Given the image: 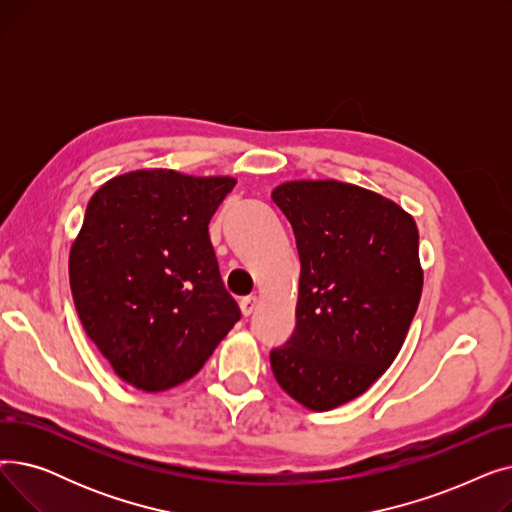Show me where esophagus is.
<instances>
[{
	"instance_id": "esophagus-1",
	"label": "esophagus",
	"mask_w": 512,
	"mask_h": 512,
	"mask_svg": "<svg viewBox=\"0 0 512 512\" xmlns=\"http://www.w3.org/2000/svg\"><path fill=\"white\" fill-rule=\"evenodd\" d=\"M257 303H259V299L255 297V294H251V297H245V299H242V301H240V311H242V315L249 317V315L255 311Z\"/></svg>"
}]
</instances>
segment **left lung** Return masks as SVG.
Wrapping results in <instances>:
<instances>
[{"instance_id":"left-lung-1","label":"left lung","mask_w":512,"mask_h":512,"mask_svg":"<svg viewBox=\"0 0 512 512\" xmlns=\"http://www.w3.org/2000/svg\"><path fill=\"white\" fill-rule=\"evenodd\" d=\"M301 259L297 328L270 361L311 411L361 396L396 359L419 307L423 272L411 215L367 188L292 180L272 193Z\"/></svg>"}]
</instances>
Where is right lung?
I'll return each instance as SVG.
<instances>
[{"label":"right lung","mask_w":512,"mask_h":512,"mask_svg":"<svg viewBox=\"0 0 512 512\" xmlns=\"http://www.w3.org/2000/svg\"><path fill=\"white\" fill-rule=\"evenodd\" d=\"M234 184L137 170L105 182L87 205L70 249L74 305L134 388L161 392L191 380L240 319L207 228Z\"/></svg>","instance_id":"right-lung-1"}]
</instances>
